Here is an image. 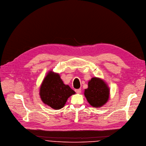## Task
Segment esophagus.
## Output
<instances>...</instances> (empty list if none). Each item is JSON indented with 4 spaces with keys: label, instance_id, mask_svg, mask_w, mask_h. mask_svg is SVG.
<instances>
[{
    "label": "esophagus",
    "instance_id": "1",
    "mask_svg": "<svg viewBox=\"0 0 146 146\" xmlns=\"http://www.w3.org/2000/svg\"><path fill=\"white\" fill-rule=\"evenodd\" d=\"M75 91H76V93H77V94H80V93H81V92H82V91H81V89H80V88L75 90Z\"/></svg>",
    "mask_w": 146,
    "mask_h": 146
}]
</instances>
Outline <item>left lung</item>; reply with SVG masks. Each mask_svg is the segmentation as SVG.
Wrapping results in <instances>:
<instances>
[{
    "label": "left lung",
    "instance_id": "1",
    "mask_svg": "<svg viewBox=\"0 0 146 146\" xmlns=\"http://www.w3.org/2000/svg\"><path fill=\"white\" fill-rule=\"evenodd\" d=\"M84 96L88 103L93 107H101L107 102L110 97V88L102 79L93 77L88 82Z\"/></svg>",
    "mask_w": 146,
    "mask_h": 146
}]
</instances>
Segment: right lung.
Instances as JSON below:
<instances>
[{
	"label": "right lung",
	"mask_w": 146,
	"mask_h": 146,
	"mask_svg": "<svg viewBox=\"0 0 146 146\" xmlns=\"http://www.w3.org/2000/svg\"><path fill=\"white\" fill-rule=\"evenodd\" d=\"M68 85H65L59 74L49 71L44 78L39 90L42 102L54 110L62 108L68 98L74 94Z\"/></svg>",
	"instance_id": "1"
}]
</instances>
